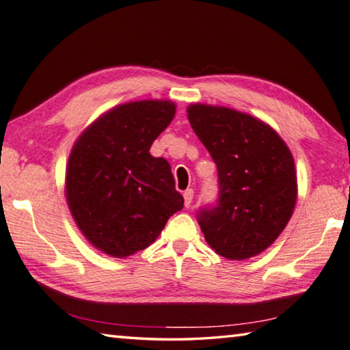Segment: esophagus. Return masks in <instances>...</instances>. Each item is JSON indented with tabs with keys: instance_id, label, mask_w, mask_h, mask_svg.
Wrapping results in <instances>:
<instances>
[{
	"instance_id": "34e87169",
	"label": "esophagus",
	"mask_w": 350,
	"mask_h": 350,
	"mask_svg": "<svg viewBox=\"0 0 350 350\" xmlns=\"http://www.w3.org/2000/svg\"><path fill=\"white\" fill-rule=\"evenodd\" d=\"M193 197H194V191L191 188L189 189H187L185 193H183V199H185V206L188 208L189 205H191V202H193Z\"/></svg>"
}]
</instances>
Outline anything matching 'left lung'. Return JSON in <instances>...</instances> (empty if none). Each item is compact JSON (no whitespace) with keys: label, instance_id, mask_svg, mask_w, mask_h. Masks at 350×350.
<instances>
[{"label":"left lung","instance_id":"1","mask_svg":"<svg viewBox=\"0 0 350 350\" xmlns=\"http://www.w3.org/2000/svg\"><path fill=\"white\" fill-rule=\"evenodd\" d=\"M191 129L219 171L217 205L197 215L206 243L228 260H246L274 243L297 203L291 150L263 120L228 107L191 104Z\"/></svg>","mask_w":350,"mask_h":350}]
</instances>
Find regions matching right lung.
Here are the masks:
<instances>
[{
  "mask_svg": "<svg viewBox=\"0 0 350 350\" xmlns=\"http://www.w3.org/2000/svg\"><path fill=\"white\" fill-rule=\"evenodd\" d=\"M176 114L167 99L113 107L76 139L66 170V199L90 245L114 258L148 247L183 206L167 159L150 148Z\"/></svg>",
  "mask_w": 350,
  "mask_h": 350,
  "instance_id": "1",
  "label": "right lung"
}]
</instances>
